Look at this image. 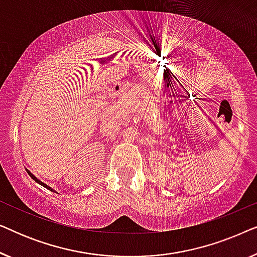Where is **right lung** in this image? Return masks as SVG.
<instances>
[{
    "label": "right lung",
    "instance_id": "1",
    "mask_svg": "<svg viewBox=\"0 0 257 257\" xmlns=\"http://www.w3.org/2000/svg\"><path fill=\"white\" fill-rule=\"evenodd\" d=\"M27 172H28V174H29V175H30V177L34 179V180H35V181H36V182H38V184H40V185H42V186H44V187H45V188L50 189V191H54V189H52V188H50V187H49V186H47V185H45V184H43V182H42V181H40V180H38V179H37L36 177H35V175H33V174H31L29 171H28V170H27Z\"/></svg>",
    "mask_w": 257,
    "mask_h": 257
}]
</instances>
